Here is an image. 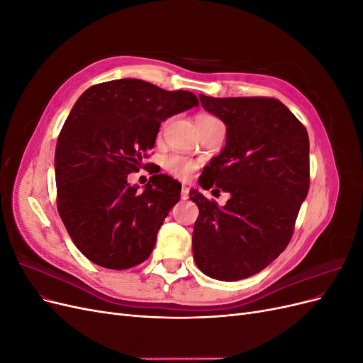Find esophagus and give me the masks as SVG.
<instances>
[{"label": "esophagus", "mask_w": 363, "mask_h": 363, "mask_svg": "<svg viewBox=\"0 0 363 363\" xmlns=\"http://www.w3.org/2000/svg\"><path fill=\"white\" fill-rule=\"evenodd\" d=\"M182 199L183 200L189 199V188H188V186H183V188H182Z\"/></svg>", "instance_id": "1"}]
</instances>
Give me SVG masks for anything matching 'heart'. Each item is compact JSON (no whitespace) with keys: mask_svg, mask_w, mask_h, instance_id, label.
Wrapping results in <instances>:
<instances>
[{"mask_svg":"<svg viewBox=\"0 0 363 363\" xmlns=\"http://www.w3.org/2000/svg\"><path fill=\"white\" fill-rule=\"evenodd\" d=\"M213 119H216V118L212 115L200 113L199 116H196V124L207 123V121H213ZM167 124H168V121H164V123L162 124L160 133L164 128H167ZM164 168H167L169 172H172L174 175H177V177H180V179H188L189 175H192V172L195 171L196 164H195V162H192L189 159L174 155V156H169L164 159Z\"/></svg>","mask_w":363,"mask_h":363,"instance_id":"obj_1","label":"heart"}]
</instances>
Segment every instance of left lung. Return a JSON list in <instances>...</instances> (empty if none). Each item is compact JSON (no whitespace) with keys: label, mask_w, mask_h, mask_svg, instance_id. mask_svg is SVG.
<instances>
[{"label":"left lung","mask_w":363,"mask_h":363,"mask_svg":"<svg viewBox=\"0 0 363 363\" xmlns=\"http://www.w3.org/2000/svg\"><path fill=\"white\" fill-rule=\"evenodd\" d=\"M200 101L227 127L224 150L203 171V188L215 184L230 200L219 207L191 191L200 208L194 259L206 276L235 281L267 268L288 247L309 191V136L276 98L200 95Z\"/></svg>","instance_id":"8db88e82"}]
</instances>
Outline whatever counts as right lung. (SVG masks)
Masks as SVG:
<instances>
[{
	"instance_id": "right-lung-1",
	"label": "right lung",
	"mask_w": 363,
	"mask_h": 363,
	"mask_svg": "<svg viewBox=\"0 0 363 363\" xmlns=\"http://www.w3.org/2000/svg\"><path fill=\"white\" fill-rule=\"evenodd\" d=\"M199 106L188 91L144 80L91 86L74 104L56 147L57 211L75 247L108 269L147 260L182 186L152 175L144 192L127 183L155 147L162 121Z\"/></svg>"
}]
</instances>
